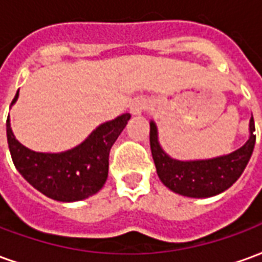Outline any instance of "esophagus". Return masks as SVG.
I'll use <instances>...</instances> for the list:
<instances>
[{
    "label": "esophagus",
    "mask_w": 262,
    "mask_h": 262,
    "mask_svg": "<svg viewBox=\"0 0 262 262\" xmlns=\"http://www.w3.org/2000/svg\"><path fill=\"white\" fill-rule=\"evenodd\" d=\"M148 108V101L144 98H136L133 99V102L130 103V114L132 115H140L143 111H146Z\"/></svg>",
    "instance_id": "1"
}]
</instances>
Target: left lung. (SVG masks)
I'll use <instances>...</instances> for the list:
<instances>
[{
  "mask_svg": "<svg viewBox=\"0 0 262 262\" xmlns=\"http://www.w3.org/2000/svg\"><path fill=\"white\" fill-rule=\"evenodd\" d=\"M255 125L250 119V137L236 151L208 160L171 159L159 143V132L150 122V148L159 178L172 192L189 198H210L230 188L240 178L255 144Z\"/></svg>",
  "mask_w": 262,
  "mask_h": 262,
  "instance_id": "1",
  "label": "left lung"
}]
</instances>
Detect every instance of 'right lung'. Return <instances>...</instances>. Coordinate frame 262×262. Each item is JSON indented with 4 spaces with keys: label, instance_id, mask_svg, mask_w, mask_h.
Segmentation results:
<instances>
[{
    "label": "right lung",
    "instance_id": "right-lung-1",
    "mask_svg": "<svg viewBox=\"0 0 262 262\" xmlns=\"http://www.w3.org/2000/svg\"><path fill=\"white\" fill-rule=\"evenodd\" d=\"M19 91L11 105L16 102ZM130 119L123 114L99 125L77 147L61 153H37L15 139L9 115L7 140L15 168L39 192L60 202H75L97 193L108 178L109 151Z\"/></svg>",
    "mask_w": 262,
    "mask_h": 262
}]
</instances>
